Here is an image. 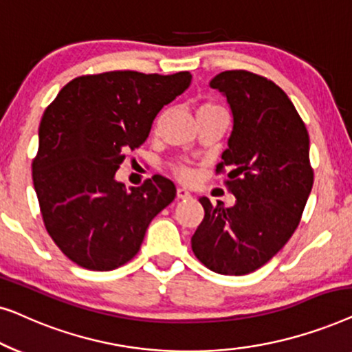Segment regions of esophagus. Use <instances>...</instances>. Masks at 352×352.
<instances>
[{
  "instance_id": "obj_1",
  "label": "esophagus",
  "mask_w": 352,
  "mask_h": 352,
  "mask_svg": "<svg viewBox=\"0 0 352 352\" xmlns=\"http://www.w3.org/2000/svg\"><path fill=\"white\" fill-rule=\"evenodd\" d=\"M176 195H177V199H181V200L190 199V194H189V192H187L186 189H177V190H176Z\"/></svg>"
}]
</instances>
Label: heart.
I'll return each instance as SVG.
<instances>
[{
    "label": "heart",
    "instance_id": "heart-1",
    "mask_svg": "<svg viewBox=\"0 0 352 352\" xmlns=\"http://www.w3.org/2000/svg\"><path fill=\"white\" fill-rule=\"evenodd\" d=\"M218 110H223V107L213 102V100H205V102H201L199 107H197V115L218 112ZM171 170H173V175H175L181 182H192L197 176L195 168L187 165V163H176V165H173Z\"/></svg>",
    "mask_w": 352,
    "mask_h": 352
}]
</instances>
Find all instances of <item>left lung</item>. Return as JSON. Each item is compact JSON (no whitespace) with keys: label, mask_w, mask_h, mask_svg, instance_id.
Returning <instances> with one entry per match:
<instances>
[{"label":"left lung","mask_w":352,"mask_h":352,"mask_svg":"<svg viewBox=\"0 0 352 352\" xmlns=\"http://www.w3.org/2000/svg\"><path fill=\"white\" fill-rule=\"evenodd\" d=\"M219 89L234 117L229 147L216 175L235 205H213L200 197L204 221L192 235L197 259L224 276H245L280 252L301 221L314 171L309 134L282 88L253 72L228 70L210 83Z\"/></svg>","instance_id":"1"}]
</instances>
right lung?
I'll list each match as a JSON object with an SVG mask.
<instances>
[{
    "label": "right lung",
    "instance_id": "add662e5",
    "mask_svg": "<svg viewBox=\"0 0 352 352\" xmlns=\"http://www.w3.org/2000/svg\"><path fill=\"white\" fill-rule=\"evenodd\" d=\"M190 80L189 72L81 75L46 107L33 186L47 234L70 261L89 271L123 266L136 256L151 221L175 200L176 187L165 176L128 190L115 173Z\"/></svg>",
    "mask_w": 352,
    "mask_h": 352
}]
</instances>
